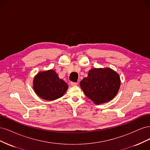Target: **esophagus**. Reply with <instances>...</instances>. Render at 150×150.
Masks as SVG:
<instances>
[{
    "mask_svg": "<svg viewBox=\"0 0 150 150\" xmlns=\"http://www.w3.org/2000/svg\"><path fill=\"white\" fill-rule=\"evenodd\" d=\"M71 86H76L78 85V83H71Z\"/></svg>",
    "mask_w": 150,
    "mask_h": 150,
    "instance_id": "1",
    "label": "esophagus"
}]
</instances>
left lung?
Listing matches in <instances>:
<instances>
[{
    "label": "left lung",
    "instance_id": "8db88e82",
    "mask_svg": "<svg viewBox=\"0 0 150 150\" xmlns=\"http://www.w3.org/2000/svg\"><path fill=\"white\" fill-rule=\"evenodd\" d=\"M119 74L111 68H94L89 71L88 77L80 82L84 93L96 104L110 101L120 89Z\"/></svg>",
    "mask_w": 150,
    "mask_h": 150
}]
</instances>
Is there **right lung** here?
Returning <instances> with one entry per match:
<instances>
[{"label":"right lung","mask_w":150,"mask_h":150,"mask_svg":"<svg viewBox=\"0 0 150 150\" xmlns=\"http://www.w3.org/2000/svg\"><path fill=\"white\" fill-rule=\"evenodd\" d=\"M33 89L39 97L47 101H54L62 97L68 89V85L60 79L52 69L40 71L33 81Z\"/></svg>","instance_id":"add662e5"}]
</instances>
